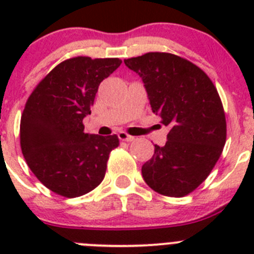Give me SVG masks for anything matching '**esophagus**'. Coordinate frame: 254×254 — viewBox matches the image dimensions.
Segmentation results:
<instances>
[{
	"instance_id": "obj_1",
	"label": "esophagus",
	"mask_w": 254,
	"mask_h": 254,
	"mask_svg": "<svg viewBox=\"0 0 254 254\" xmlns=\"http://www.w3.org/2000/svg\"><path fill=\"white\" fill-rule=\"evenodd\" d=\"M118 138H120L121 141H126V142H132V141L134 140V137L129 136V134L126 133V132H120V133H118Z\"/></svg>"
}]
</instances>
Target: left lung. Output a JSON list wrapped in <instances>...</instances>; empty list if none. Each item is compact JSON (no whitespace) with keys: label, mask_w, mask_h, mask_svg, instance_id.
<instances>
[{"label":"left lung","mask_w":254,"mask_h":254,"mask_svg":"<svg viewBox=\"0 0 254 254\" xmlns=\"http://www.w3.org/2000/svg\"><path fill=\"white\" fill-rule=\"evenodd\" d=\"M125 64L142 78L152 112L170 127L165 145H155L142 165L143 181L163 196H187L207 178L225 145L216 87L199 67L172 53L150 52Z\"/></svg>","instance_id":"obj_1"}]
</instances>
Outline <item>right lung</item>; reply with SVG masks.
Segmentation results:
<instances>
[{
	"instance_id": "1",
	"label": "right lung",
	"mask_w": 254,
	"mask_h": 254,
	"mask_svg": "<svg viewBox=\"0 0 254 254\" xmlns=\"http://www.w3.org/2000/svg\"><path fill=\"white\" fill-rule=\"evenodd\" d=\"M120 58L78 57L61 62L29 96L20 122V146L28 167L48 190L73 198L104 179L117 134L84 132L82 120L100 82L121 66Z\"/></svg>"
}]
</instances>
